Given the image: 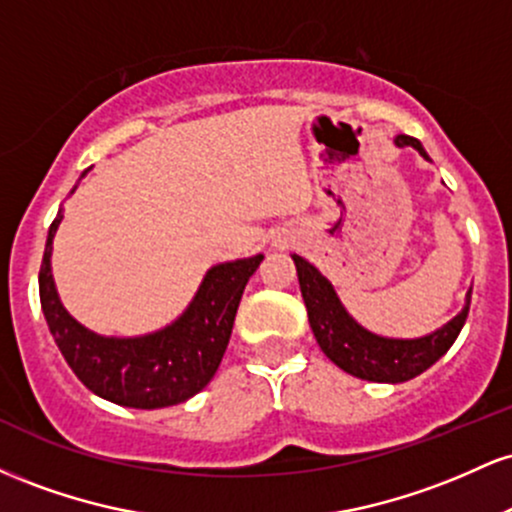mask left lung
I'll use <instances>...</instances> for the list:
<instances>
[{"instance_id":"1","label":"left lung","mask_w":512,"mask_h":512,"mask_svg":"<svg viewBox=\"0 0 512 512\" xmlns=\"http://www.w3.org/2000/svg\"><path fill=\"white\" fill-rule=\"evenodd\" d=\"M395 144L399 149L414 146L426 161H431L419 139L399 134V137H395ZM293 262H296L298 284H301L308 320L317 344L332 363H337L346 373L356 375L361 380L404 383V380L416 378L450 349L462 330L464 320H467L472 289L467 293V303H464L462 313L452 317L448 325H443L440 330L419 339L380 337V334L368 332L366 327L358 325L354 317L346 313L330 281L317 272L313 264L298 255H293Z\"/></svg>"}]
</instances>
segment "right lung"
<instances>
[{
    "label": "right lung",
    "mask_w": 512,
    "mask_h": 512,
    "mask_svg": "<svg viewBox=\"0 0 512 512\" xmlns=\"http://www.w3.org/2000/svg\"><path fill=\"white\" fill-rule=\"evenodd\" d=\"M60 221L62 209L52 221L40 264V305L76 378L93 395L134 409L173 407L204 390L221 366L245 284L264 255L211 267L173 325L144 337H101L79 325L57 296L50 255Z\"/></svg>",
    "instance_id": "obj_1"
}]
</instances>
